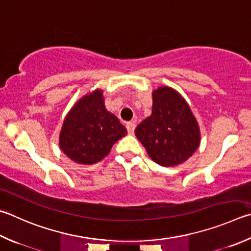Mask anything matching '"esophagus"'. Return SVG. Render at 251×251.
Segmentation results:
<instances>
[{
	"mask_svg": "<svg viewBox=\"0 0 251 251\" xmlns=\"http://www.w3.org/2000/svg\"><path fill=\"white\" fill-rule=\"evenodd\" d=\"M135 122H129L127 123L126 124V128H127V131H128L129 135H133L134 134V130H135Z\"/></svg>",
	"mask_w": 251,
	"mask_h": 251,
	"instance_id": "34e87169",
	"label": "esophagus"
}]
</instances>
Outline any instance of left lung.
<instances>
[{
  "mask_svg": "<svg viewBox=\"0 0 251 251\" xmlns=\"http://www.w3.org/2000/svg\"><path fill=\"white\" fill-rule=\"evenodd\" d=\"M152 113L136 127L135 134L158 165H180L200 145L198 122L184 99L171 88L152 92Z\"/></svg>",
  "mask_w": 251,
  "mask_h": 251,
  "instance_id": "obj_1",
  "label": "left lung"
}]
</instances>
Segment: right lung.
I'll list each match as a JSON object with an SVG mask.
<instances>
[{
    "label": "right lung",
    "mask_w": 251,
    "mask_h": 251,
    "mask_svg": "<svg viewBox=\"0 0 251 251\" xmlns=\"http://www.w3.org/2000/svg\"><path fill=\"white\" fill-rule=\"evenodd\" d=\"M127 134L118 118L104 106L101 90L82 98L71 108L60 133V148L71 160L92 165L110 153Z\"/></svg>",
    "instance_id": "obj_1"
}]
</instances>
